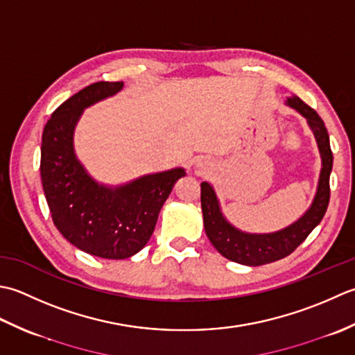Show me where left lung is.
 Listing matches in <instances>:
<instances>
[{"mask_svg": "<svg viewBox=\"0 0 355 355\" xmlns=\"http://www.w3.org/2000/svg\"><path fill=\"white\" fill-rule=\"evenodd\" d=\"M288 105L300 112L308 119L309 127L313 128L317 144L322 155V171L319 179V188L314 198L313 205L302 218L277 233L272 234H247L237 231L234 227L223 219L219 209L218 199L213 188L207 182L200 184V205L204 214V227L209 242L214 245L223 257L233 262L259 266L276 262L291 254V252L305 241L320 220L329 204V175L332 170V151L329 146V135L327 132L322 118L314 108L297 96L288 98Z\"/></svg>", "mask_w": 355, "mask_h": 355, "instance_id": "8db88e82", "label": "left lung"}]
</instances>
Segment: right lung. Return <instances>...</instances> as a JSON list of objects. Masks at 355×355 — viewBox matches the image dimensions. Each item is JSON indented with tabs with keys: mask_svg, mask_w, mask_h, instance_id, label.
Returning <instances> with one entry per match:
<instances>
[{
	"mask_svg": "<svg viewBox=\"0 0 355 355\" xmlns=\"http://www.w3.org/2000/svg\"><path fill=\"white\" fill-rule=\"evenodd\" d=\"M99 81L70 96L42 132L40 173L55 227L76 248L103 259H127L141 251L182 168L148 175L124 187H101L73 153V128L83 108L122 89Z\"/></svg>",
	"mask_w": 355,
	"mask_h": 355,
	"instance_id": "obj_1",
	"label": "right lung"
}]
</instances>
